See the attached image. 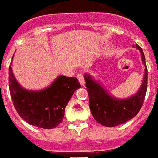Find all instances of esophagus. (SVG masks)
<instances>
[{
  "mask_svg": "<svg viewBox=\"0 0 158 158\" xmlns=\"http://www.w3.org/2000/svg\"><path fill=\"white\" fill-rule=\"evenodd\" d=\"M77 79L79 80V82H80L81 85H85V80H84V77H83V75L81 74V73H79V74H77Z\"/></svg>",
  "mask_w": 158,
  "mask_h": 158,
  "instance_id": "obj_1",
  "label": "esophagus"
}]
</instances>
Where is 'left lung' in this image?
<instances>
[{
	"mask_svg": "<svg viewBox=\"0 0 158 158\" xmlns=\"http://www.w3.org/2000/svg\"><path fill=\"white\" fill-rule=\"evenodd\" d=\"M133 47L139 50L144 65L143 81L135 94L127 99L115 98L89 74L85 73L84 75L89 95V108L94 119L102 126L113 127L123 124L135 117L143 105L147 91L148 69L142 48L139 45H133Z\"/></svg>",
	"mask_w": 158,
	"mask_h": 158,
	"instance_id": "8db88e82",
	"label": "left lung"
}]
</instances>
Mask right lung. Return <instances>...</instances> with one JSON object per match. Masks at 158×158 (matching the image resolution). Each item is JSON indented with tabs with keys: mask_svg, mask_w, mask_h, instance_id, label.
Listing matches in <instances>:
<instances>
[{
	"mask_svg": "<svg viewBox=\"0 0 158 158\" xmlns=\"http://www.w3.org/2000/svg\"><path fill=\"white\" fill-rule=\"evenodd\" d=\"M11 65L12 62L9 67V87L19 115L33 127L43 129L58 127L63 122L65 108L73 93L81 88L77 78L59 76L45 89L30 90L18 82Z\"/></svg>",
	"mask_w": 158,
	"mask_h": 158,
	"instance_id": "right-lung-1",
	"label": "right lung"
}]
</instances>
